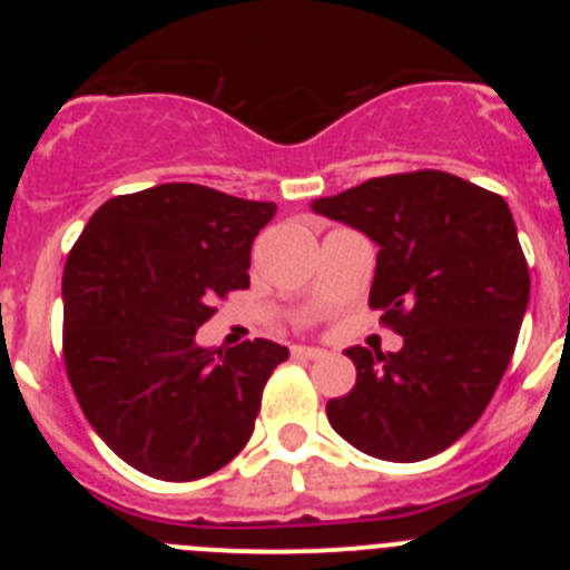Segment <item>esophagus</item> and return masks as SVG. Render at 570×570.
<instances>
[{
	"mask_svg": "<svg viewBox=\"0 0 570 570\" xmlns=\"http://www.w3.org/2000/svg\"><path fill=\"white\" fill-rule=\"evenodd\" d=\"M292 355H295V358H301V361H314V358H322V355H325V350H320V347H292Z\"/></svg>",
	"mask_w": 570,
	"mask_h": 570,
	"instance_id": "esophagus-1",
	"label": "esophagus"
}]
</instances>
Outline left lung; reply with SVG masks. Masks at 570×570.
<instances>
[{
	"mask_svg": "<svg viewBox=\"0 0 570 570\" xmlns=\"http://www.w3.org/2000/svg\"><path fill=\"white\" fill-rule=\"evenodd\" d=\"M312 209L381 248L370 306L402 336L400 353L344 350L358 375L327 402V422L381 461L439 455L482 416L519 342L530 269L510 206L465 178L416 170Z\"/></svg>",
	"mask_w": 570,
	"mask_h": 570,
	"instance_id": "1",
	"label": "left lung"
}]
</instances>
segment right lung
<instances>
[{
    "label": "right lung",
    "mask_w": 570,
    "mask_h": 570,
    "mask_svg": "<svg viewBox=\"0 0 570 570\" xmlns=\"http://www.w3.org/2000/svg\"><path fill=\"white\" fill-rule=\"evenodd\" d=\"M273 215L269 200L157 184L101 204L68 253V381L101 441L142 474L198 480L248 444L289 350L198 347L195 331L226 292L250 286V245Z\"/></svg>",
    "instance_id": "1"
}]
</instances>
